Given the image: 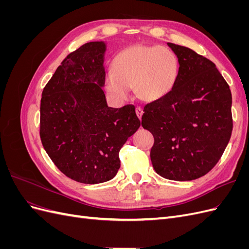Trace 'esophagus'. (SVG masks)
<instances>
[{"label":"esophagus","instance_id":"esophagus-1","mask_svg":"<svg viewBox=\"0 0 249 249\" xmlns=\"http://www.w3.org/2000/svg\"><path fill=\"white\" fill-rule=\"evenodd\" d=\"M136 114H137L138 118H139V119H141L142 114H143V110H142V108H141V107H137V108H136Z\"/></svg>","mask_w":249,"mask_h":249}]
</instances>
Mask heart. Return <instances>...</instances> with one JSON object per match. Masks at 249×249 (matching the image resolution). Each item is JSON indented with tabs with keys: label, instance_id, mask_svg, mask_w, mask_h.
<instances>
[{
	"label": "heart",
	"instance_id": "heart-1",
	"mask_svg": "<svg viewBox=\"0 0 249 249\" xmlns=\"http://www.w3.org/2000/svg\"><path fill=\"white\" fill-rule=\"evenodd\" d=\"M114 71L105 76V88L118 101H125L135 87L139 99L154 102L176 86L179 63L175 53L161 47L136 46L123 51L114 60Z\"/></svg>",
	"mask_w": 249,
	"mask_h": 249
}]
</instances>
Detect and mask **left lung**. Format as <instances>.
<instances>
[{
  "instance_id": "obj_1",
  "label": "left lung",
  "mask_w": 249,
  "mask_h": 249,
  "mask_svg": "<svg viewBox=\"0 0 249 249\" xmlns=\"http://www.w3.org/2000/svg\"><path fill=\"white\" fill-rule=\"evenodd\" d=\"M177 55L176 86L143 108L141 124L153 134L154 169L172 180L196 179L212 169L231 136V92L208 58L168 42Z\"/></svg>"
}]
</instances>
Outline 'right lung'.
<instances>
[{
    "label": "right lung",
    "mask_w": 249,
    "mask_h": 249,
    "mask_svg": "<svg viewBox=\"0 0 249 249\" xmlns=\"http://www.w3.org/2000/svg\"><path fill=\"white\" fill-rule=\"evenodd\" d=\"M92 41L71 53L43 88L40 139L66 177L83 184L107 182L120 167L119 150L140 126L133 105L108 107L104 56Z\"/></svg>",
    "instance_id": "add662e5"
}]
</instances>
